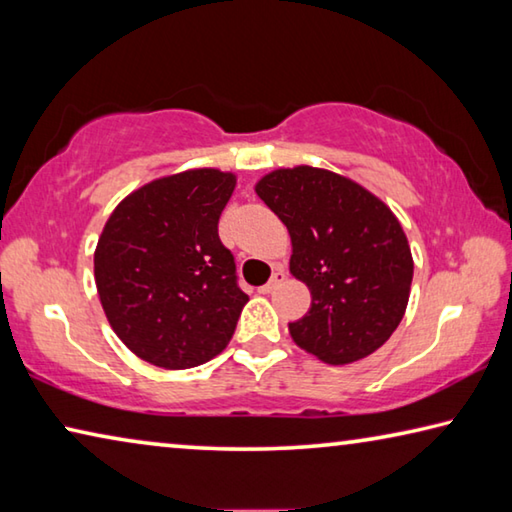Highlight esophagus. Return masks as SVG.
<instances>
[{
    "label": "esophagus",
    "mask_w": 512,
    "mask_h": 512,
    "mask_svg": "<svg viewBox=\"0 0 512 512\" xmlns=\"http://www.w3.org/2000/svg\"><path fill=\"white\" fill-rule=\"evenodd\" d=\"M284 280H287V273H284L282 268H277L271 280H268V282L264 284V287H259V293H271V291H275Z\"/></svg>",
    "instance_id": "obj_1"
}]
</instances>
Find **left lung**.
<instances>
[{
  "label": "left lung",
  "instance_id": "8db88e82",
  "mask_svg": "<svg viewBox=\"0 0 512 512\" xmlns=\"http://www.w3.org/2000/svg\"><path fill=\"white\" fill-rule=\"evenodd\" d=\"M291 235L293 277L311 307L289 323L298 348L329 366L381 348L409 305L413 257L400 221L375 194L316 167L275 169L255 185Z\"/></svg>",
  "mask_w": 512,
  "mask_h": 512
}]
</instances>
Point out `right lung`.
I'll use <instances>...</instances> for the list:
<instances>
[{"instance_id": "1", "label": "right lung", "mask_w": 512, "mask_h": 512, "mask_svg": "<svg viewBox=\"0 0 512 512\" xmlns=\"http://www.w3.org/2000/svg\"><path fill=\"white\" fill-rule=\"evenodd\" d=\"M235 173L189 169L135 189L94 250V282L110 327L137 357L167 370L225 350L248 296L219 216Z\"/></svg>"}]
</instances>
